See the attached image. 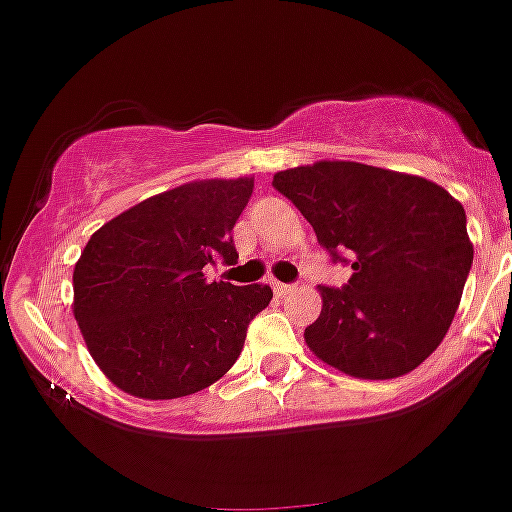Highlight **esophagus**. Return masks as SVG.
Here are the masks:
<instances>
[{
    "mask_svg": "<svg viewBox=\"0 0 512 512\" xmlns=\"http://www.w3.org/2000/svg\"><path fill=\"white\" fill-rule=\"evenodd\" d=\"M273 291L275 296H293V293H299V286H288V283H273Z\"/></svg>",
    "mask_w": 512,
    "mask_h": 512,
    "instance_id": "1",
    "label": "esophagus"
}]
</instances>
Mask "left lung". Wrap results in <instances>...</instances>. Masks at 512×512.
I'll return each instance as SVG.
<instances>
[{"label":"left lung","instance_id":"obj_1","mask_svg":"<svg viewBox=\"0 0 512 512\" xmlns=\"http://www.w3.org/2000/svg\"><path fill=\"white\" fill-rule=\"evenodd\" d=\"M332 260L353 257L342 288L319 286L304 330L317 358L355 379H397L446 337L474 260L466 213L441 185L361 162H317L273 177Z\"/></svg>","mask_w":512,"mask_h":512}]
</instances>
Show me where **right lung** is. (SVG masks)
I'll list each match as a JSON object with an SVG mask.
<instances>
[{
  "mask_svg": "<svg viewBox=\"0 0 512 512\" xmlns=\"http://www.w3.org/2000/svg\"><path fill=\"white\" fill-rule=\"evenodd\" d=\"M255 180H195L100 226L74 265V317L118 389L177 399L219 381L244 348L270 286L208 281L237 262L231 229Z\"/></svg>",
  "mask_w": 512,
  "mask_h": 512,
  "instance_id": "obj_1",
  "label": "right lung"
}]
</instances>
